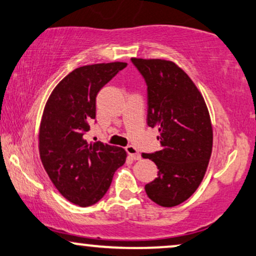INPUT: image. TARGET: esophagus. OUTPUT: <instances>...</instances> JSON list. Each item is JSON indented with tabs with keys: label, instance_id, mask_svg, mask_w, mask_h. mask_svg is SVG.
I'll return each mask as SVG.
<instances>
[{
	"label": "esophagus",
	"instance_id": "esophagus-1",
	"mask_svg": "<svg viewBox=\"0 0 256 256\" xmlns=\"http://www.w3.org/2000/svg\"><path fill=\"white\" fill-rule=\"evenodd\" d=\"M126 150H127L128 156H130L132 159H134V160H140L141 159L140 153H138V150L134 146H127V147H126Z\"/></svg>",
	"mask_w": 256,
	"mask_h": 256
}]
</instances>
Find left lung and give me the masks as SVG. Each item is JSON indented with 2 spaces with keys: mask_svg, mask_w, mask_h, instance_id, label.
Here are the masks:
<instances>
[{
  "mask_svg": "<svg viewBox=\"0 0 256 256\" xmlns=\"http://www.w3.org/2000/svg\"><path fill=\"white\" fill-rule=\"evenodd\" d=\"M148 90L147 124L158 128L162 150L142 154L156 162L158 176L144 186L160 206L172 208L191 197L203 180L212 152V124L206 103L176 62L132 58Z\"/></svg>",
  "mask_w": 256,
  "mask_h": 256,
  "instance_id": "left-lung-1",
  "label": "left lung"
}]
</instances>
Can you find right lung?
Returning <instances> with one entry per match:
<instances>
[{"mask_svg": "<svg viewBox=\"0 0 256 256\" xmlns=\"http://www.w3.org/2000/svg\"><path fill=\"white\" fill-rule=\"evenodd\" d=\"M127 62H102L76 68L59 82L44 108L39 153L44 168L62 197L90 206L106 194L114 173L126 162L121 147L88 142L84 134L96 118V96Z\"/></svg>", "mask_w": 256, "mask_h": 256, "instance_id": "right-lung-1", "label": "right lung"}]
</instances>
